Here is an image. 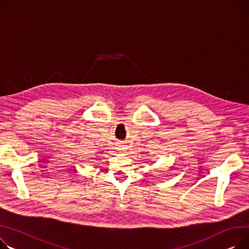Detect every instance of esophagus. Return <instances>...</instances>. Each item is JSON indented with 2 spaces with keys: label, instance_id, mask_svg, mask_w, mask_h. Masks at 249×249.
<instances>
[{
  "label": "esophagus",
  "instance_id": "esophagus-1",
  "mask_svg": "<svg viewBox=\"0 0 249 249\" xmlns=\"http://www.w3.org/2000/svg\"><path fill=\"white\" fill-rule=\"evenodd\" d=\"M123 148H124V147H123V145H122V144H120V145H119V147H118V150H119V151H122V150H124Z\"/></svg>",
  "mask_w": 249,
  "mask_h": 249
}]
</instances>
